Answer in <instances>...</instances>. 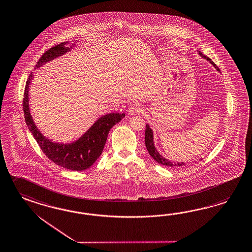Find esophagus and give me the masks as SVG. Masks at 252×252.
<instances>
[{"label": "esophagus", "instance_id": "1", "mask_svg": "<svg viewBox=\"0 0 252 252\" xmlns=\"http://www.w3.org/2000/svg\"><path fill=\"white\" fill-rule=\"evenodd\" d=\"M142 107L140 105H132L129 110V115H137L142 113Z\"/></svg>", "mask_w": 252, "mask_h": 252}]
</instances>
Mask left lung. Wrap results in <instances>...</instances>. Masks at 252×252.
<instances>
[{
	"label": "left lung",
	"mask_w": 252,
	"mask_h": 252,
	"mask_svg": "<svg viewBox=\"0 0 252 252\" xmlns=\"http://www.w3.org/2000/svg\"><path fill=\"white\" fill-rule=\"evenodd\" d=\"M198 54L200 55V57H202V58L207 59V61L211 65H213L214 67L218 71H220L219 67L216 65V64L214 63L210 58H207L206 56H204L200 51H198ZM145 145H146V148H147V151H148L150 155L155 159V161L159 162V163H161L162 165H166L168 167H180V166L185 164L184 161H176L175 162V161H170V160L164 158L162 155L159 154V152L156 150L155 146L154 131H153V129H151V127H150L148 123L146 124V129H145ZM200 160H202V159H200Z\"/></svg>",
	"instance_id": "8db88e82"
}]
</instances>
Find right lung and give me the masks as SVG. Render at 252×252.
Wrapping results in <instances>:
<instances>
[{"label": "right lung", "mask_w": 252, "mask_h": 252, "mask_svg": "<svg viewBox=\"0 0 252 252\" xmlns=\"http://www.w3.org/2000/svg\"><path fill=\"white\" fill-rule=\"evenodd\" d=\"M68 42H64L48 49L40 58L34 69H37L47 62L70 51L74 45L66 46ZM76 44L77 42L72 45ZM32 78V73H31L26 81L23 108L26 125L32 132L40 148L42 149L43 153L48 159L61 167L72 171H84L91 167L102 154L110 129L116 123H120L125 117V114L113 112L99 117L91 128L75 142L67 143L53 142L39 130L31 115L29 106V89Z\"/></svg>", "instance_id": "right-lung-1"}]
</instances>
